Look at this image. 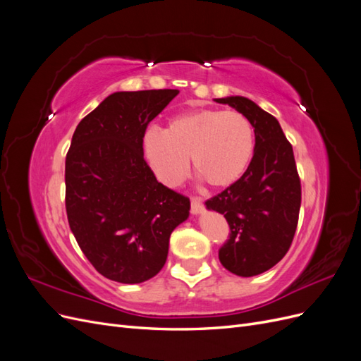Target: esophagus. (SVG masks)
Listing matches in <instances>:
<instances>
[{"label": "esophagus", "mask_w": 361, "mask_h": 361, "mask_svg": "<svg viewBox=\"0 0 361 361\" xmlns=\"http://www.w3.org/2000/svg\"><path fill=\"white\" fill-rule=\"evenodd\" d=\"M203 211V203L199 197H191V214L192 215H197L202 214Z\"/></svg>", "instance_id": "obj_1"}]
</instances>
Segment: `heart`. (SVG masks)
Listing matches in <instances>:
<instances>
[{
	"label": "heart",
	"instance_id": "obj_1",
	"mask_svg": "<svg viewBox=\"0 0 361 361\" xmlns=\"http://www.w3.org/2000/svg\"><path fill=\"white\" fill-rule=\"evenodd\" d=\"M143 154L157 178L178 185L192 169L207 185L231 187L241 179L255 154V129L238 111L214 108L174 116L166 130L147 129Z\"/></svg>",
	"mask_w": 361,
	"mask_h": 361
}]
</instances>
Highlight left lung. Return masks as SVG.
<instances>
[{
	"label": "left lung",
	"mask_w": 361,
	"mask_h": 361,
	"mask_svg": "<svg viewBox=\"0 0 361 361\" xmlns=\"http://www.w3.org/2000/svg\"><path fill=\"white\" fill-rule=\"evenodd\" d=\"M244 114L255 128V154L238 182L206 202L224 215L231 238L218 251L221 265L241 277L268 271L285 257L297 231L301 182L292 145L279 120L244 96L215 99Z\"/></svg>",
	"instance_id": "8db88e82"
}]
</instances>
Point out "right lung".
Returning a JSON list of instances; mask_svg holds the SVG:
<instances>
[{
    "label": "right lung",
    "mask_w": 361,
    "mask_h": 361,
    "mask_svg": "<svg viewBox=\"0 0 361 361\" xmlns=\"http://www.w3.org/2000/svg\"><path fill=\"white\" fill-rule=\"evenodd\" d=\"M179 90L116 92L76 126L66 155V212L85 257L104 277H155L190 199L164 187L145 161L143 135Z\"/></svg>",
    "instance_id": "add662e5"
}]
</instances>
